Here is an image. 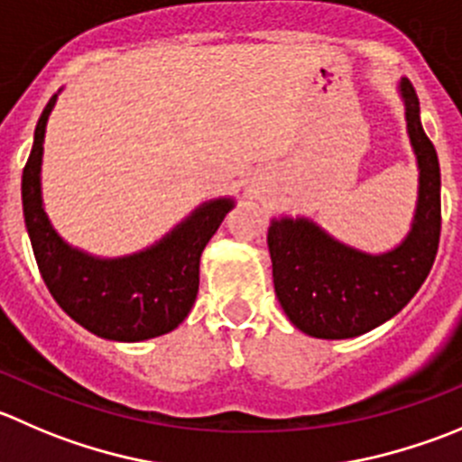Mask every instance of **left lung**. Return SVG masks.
I'll return each mask as SVG.
<instances>
[{
	"instance_id": "8db88e82",
	"label": "left lung",
	"mask_w": 462,
	"mask_h": 462,
	"mask_svg": "<svg viewBox=\"0 0 462 462\" xmlns=\"http://www.w3.org/2000/svg\"><path fill=\"white\" fill-rule=\"evenodd\" d=\"M406 128L420 169L418 209L406 239L383 254L340 244L309 218H273L268 250L282 309L316 338H355L391 320L411 302L440 244V164L420 122L413 83L402 79Z\"/></svg>"
}]
</instances>
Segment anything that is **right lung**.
<instances>
[{
  "label": "right lung",
  "mask_w": 462,
  "mask_h": 462,
  "mask_svg": "<svg viewBox=\"0 0 462 462\" xmlns=\"http://www.w3.org/2000/svg\"><path fill=\"white\" fill-rule=\"evenodd\" d=\"M56 98L40 115L22 173L24 223L40 275L62 311L101 338L137 343L167 334L194 307L200 254L235 200L203 203L164 239L128 257L98 259L71 248L49 223L40 191L44 128Z\"/></svg>",
  "instance_id": "1"
}]
</instances>
